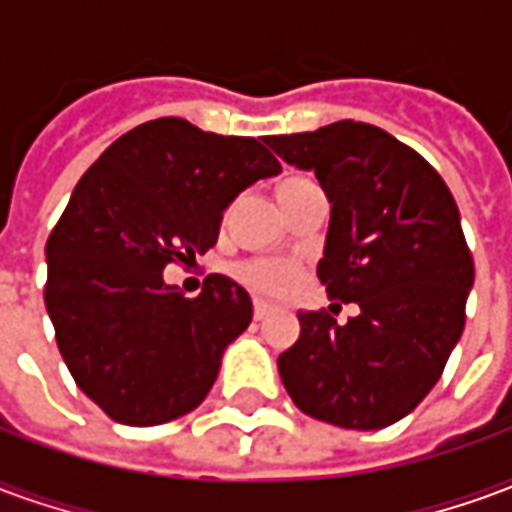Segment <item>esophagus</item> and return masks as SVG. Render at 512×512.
Here are the masks:
<instances>
[{"label":"esophagus","instance_id":"obj_1","mask_svg":"<svg viewBox=\"0 0 512 512\" xmlns=\"http://www.w3.org/2000/svg\"><path fill=\"white\" fill-rule=\"evenodd\" d=\"M252 310H255V321H263V318H266L268 312L274 310V307H271V304H268V301L255 299V301H252Z\"/></svg>","mask_w":512,"mask_h":512}]
</instances>
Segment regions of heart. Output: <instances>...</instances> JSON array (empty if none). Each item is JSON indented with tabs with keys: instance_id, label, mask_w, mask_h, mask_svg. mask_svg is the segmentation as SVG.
<instances>
[{
	"instance_id": "1",
	"label": "heart",
	"mask_w": 512,
	"mask_h": 512,
	"mask_svg": "<svg viewBox=\"0 0 512 512\" xmlns=\"http://www.w3.org/2000/svg\"><path fill=\"white\" fill-rule=\"evenodd\" d=\"M288 183H293V180H288ZM235 277L255 293L288 296L299 288L301 266L288 257H252V260H244L235 266Z\"/></svg>"
}]
</instances>
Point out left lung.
I'll use <instances>...</instances> for the list:
<instances>
[{
    "label": "left lung",
    "mask_w": 512,
    "mask_h": 512,
    "mask_svg": "<svg viewBox=\"0 0 512 512\" xmlns=\"http://www.w3.org/2000/svg\"><path fill=\"white\" fill-rule=\"evenodd\" d=\"M266 142L326 191L318 279L329 299L359 304L343 326L326 310L299 312V340L277 362L282 384L321 422L386 428L422 403L461 340L474 260L458 205L417 150L370 123Z\"/></svg>",
    "instance_id": "left-lung-1"
}]
</instances>
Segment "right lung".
Returning a JSON list of instances; mask_svg holds the SVG:
<instances>
[{"label": "right lung", "instance_id": "1", "mask_svg": "<svg viewBox=\"0 0 512 512\" xmlns=\"http://www.w3.org/2000/svg\"><path fill=\"white\" fill-rule=\"evenodd\" d=\"M277 172L255 136L158 117L112 142L76 183L46 241L43 299L73 381L106 417L161 425L211 392L252 299L222 274L186 299L161 271L205 255L224 208Z\"/></svg>", "mask_w": 512, "mask_h": 512}]
</instances>
